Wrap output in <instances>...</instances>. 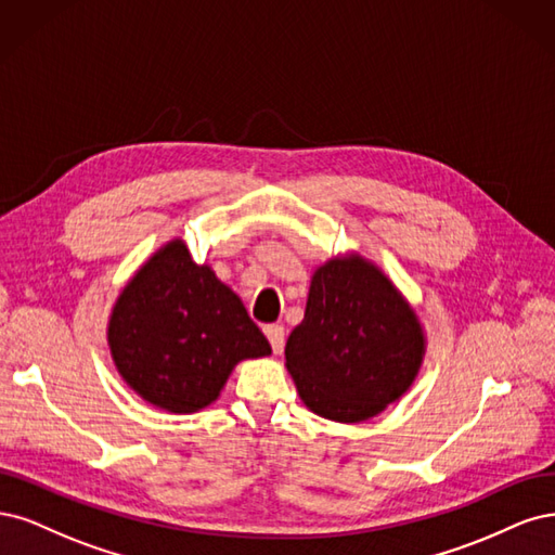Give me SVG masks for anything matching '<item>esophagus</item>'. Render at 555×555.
<instances>
[{
  "label": "esophagus",
  "mask_w": 555,
  "mask_h": 555,
  "mask_svg": "<svg viewBox=\"0 0 555 555\" xmlns=\"http://www.w3.org/2000/svg\"><path fill=\"white\" fill-rule=\"evenodd\" d=\"M262 332H264L267 338H270L272 350H274L276 354H281V352H283V346H285V330H283V325H264Z\"/></svg>",
  "instance_id": "obj_1"
}]
</instances>
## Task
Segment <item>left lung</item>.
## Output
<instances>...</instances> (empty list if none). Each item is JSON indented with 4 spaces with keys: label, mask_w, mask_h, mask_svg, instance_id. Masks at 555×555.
<instances>
[{
    "label": "left lung",
    "mask_w": 555,
    "mask_h": 555,
    "mask_svg": "<svg viewBox=\"0 0 555 555\" xmlns=\"http://www.w3.org/2000/svg\"><path fill=\"white\" fill-rule=\"evenodd\" d=\"M420 320L391 281L360 256L318 267L304 320L285 344L301 401L334 422H364L413 385Z\"/></svg>",
    "instance_id": "left-lung-1"
}]
</instances>
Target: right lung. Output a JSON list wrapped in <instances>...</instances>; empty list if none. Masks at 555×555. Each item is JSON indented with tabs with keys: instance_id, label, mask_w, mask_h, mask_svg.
Instances as JSON below:
<instances>
[{
	"instance_id": "obj_1",
	"label": "right lung",
	"mask_w": 555,
	"mask_h": 555,
	"mask_svg": "<svg viewBox=\"0 0 555 555\" xmlns=\"http://www.w3.org/2000/svg\"><path fill=\"white\" fill-rule=\"evenodd\" d=\"M117 371L138 395L170 413L219 399L237 362L270 354L242 299L175 240L117 297L108 325Z\"/></svg>"
}]
</instances>
